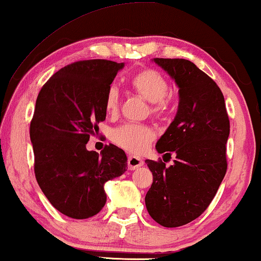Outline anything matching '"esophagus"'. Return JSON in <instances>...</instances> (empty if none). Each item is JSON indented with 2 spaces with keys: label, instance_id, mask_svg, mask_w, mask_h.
I'll use <instances>...</instances> for the list:
<instances>
[{
  "label": "esophagus",
  "instance_id": "1",
  "mask_svg": "<svg viewBox=\"0 0 261 261\" xmlns=\"http://www.w3.org/2000/svg\"><path fill=\"white\" fill-rule=\"evenodd\" d=\"M142 165H144V160H142L140 156H128V167H129V170H137Z\"/></svg>",
  "mask_w": 261,
  "mask_h": 261
}]
</instances>
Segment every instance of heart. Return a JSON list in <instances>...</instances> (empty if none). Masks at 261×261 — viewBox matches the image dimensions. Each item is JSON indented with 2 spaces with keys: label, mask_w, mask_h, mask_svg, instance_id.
<instances>
[{
  "label": "heart",
  "mask_w": 261,
  "mask_h": 261,
  "mask_svg": "<svg viewBox=\"0 0 261 261\" xmlns=\"http://www.w3.org/2000/svg\"><path fill=\"white\" fill-rule=\"evenodd\" d=\"M130 88L146 101L152 103V113L155 115L165 113L166 103L164 98L169 92V84L165 78L154 70H144L138 72L130 80ZM119 91L115 87H110L106 94L105 108L108 114L119 110ZM154 139V132L145 124L124 123L115 128L112 133V140L124 151L140 154L145 152Z\"/></svg>",
  "instance_id": "b5f03b06"
}]
</instances>
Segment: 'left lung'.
<instances>
[{
  "instance_id": "8db88e82",
  "label": "left lung",
  "mask_w": 261,
  "mask_h": 261,
  "mask_svg": "<svg viewBox=\"0 0 261 261\" xmlns=\"http://www.w3.org/2000/svg\"><path fill=\"white\" fill-rule=\"evenodd\" d=\"M178 87L176 116L155 148L176 160H145L153 183L145 203L153 220L164 227L184 226L204 213L227 171L226 145L229 119L217 84L187 59L152 60ZM164 159V156H163Z\"/></svg>"
}]
</instances>
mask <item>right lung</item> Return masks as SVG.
<instances>
[{
    "label": "right lung",
    "mask_w": 261,
    "mask_h": 261,
    "mask_svg": "<svg viewBox=\"0 0 261 261\" xmlns=\"http://www.w3.org/2000/svg\"><path fill=\"white\" fill-rule=\"evenodd\" d=\"M124 63L92 59L70 64L46 82L35 102L30 137L35 178L46 198L71 219L84 220L107 202L105 184L127 171L115 145L99 153L87 142L106 120V94Z\"/></svg>",
    "instance_id": "right-lung-1"
}]
</instances>
